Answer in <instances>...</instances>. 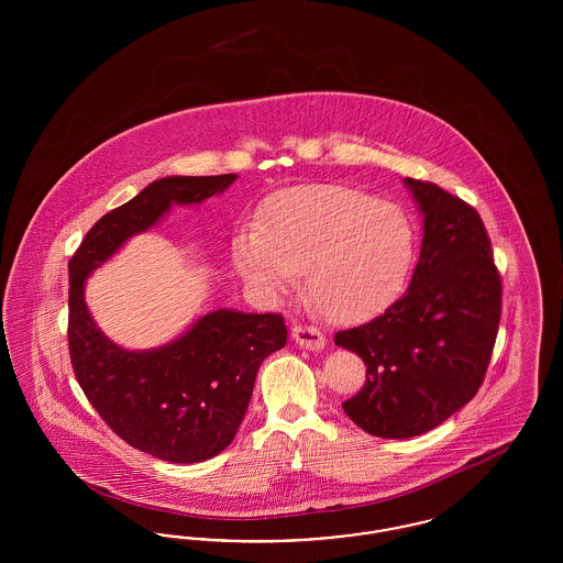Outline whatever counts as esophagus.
Instances as JSON below:
<instances>
[{"mask_svg":"<svg viewBox=\"0 0 563 563\" xmlns=\"http://www.w3.org/2000/svg\"><path fill=\"white\" fill-rule=\"evenodd\" d=\"M291 333H294L295 344L301 349H324V335H322L321 329H317L312 324H295Z\"/></svg>","mask_w":563,"mask_h":563,"instance_id":"1","label":"esophagus"}]
</instances>
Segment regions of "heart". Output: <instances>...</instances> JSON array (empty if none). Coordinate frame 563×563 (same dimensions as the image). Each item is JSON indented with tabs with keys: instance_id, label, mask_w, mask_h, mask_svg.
Here are the masks:
<instances>
[{
	"instance_id": "obj_1",
	"label": "heart",
	"mask_w": 563,
	"mask_h": 563,
	"mask_svg": "<svg viewBox=\"0 0 563 563\" xmlns=\"http://www.w3.org/2000/svg\"><path fill=\"white\" fill-rule=\"evenodd\" d=\"M257 225L234 239L236 272L264 291H285L303 269L308 299L329 321H363L384 310L416 253V230L401 207L344 186L278 191Z\"/></svg>"
}]
</instances>
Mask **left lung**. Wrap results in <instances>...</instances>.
Masks as SVG:
<instances>
[{
	"label": "left lung",
	"mask_w": 563,
	"mask_h": 563,
	"mask_svg": "<svg viewBox=\"0 0 563 563\" xmlns=\"http://www.w3.org/2000/svg\"><path fill=\"white\" fill-rule=\"evenodd\" d=\"M405 184L424 214L411 283L374 321L335 333V344L367 365L365 386L342 407L384 439L429 432L477 395L503 312V280L479 213L437 184Z\"/></svg>",
	"instance_id": "1"
}]
</instances>
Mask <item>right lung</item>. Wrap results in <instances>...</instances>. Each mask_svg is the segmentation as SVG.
<instances>
[{
  "label": "right lung",
  "mask_w": 563,
  "mask_h": 563,
  "mask_svg": "<svg viewBox=\"0 0 563 563\" xmlns=\"http://www.w3.org/2000/svg\"><path fill=\"white\" fill-rule=\"evenodd\" d=\"M236 175L164 177L103 214L69 260L67 342L86 399L120 439L166 462L223 452L241 427L262 361L287 344L283 314L214 310L156 350L120 349L84 303L88 274L177 205H198Z\"/></svg>",
  "instance_id": "obj_1"
}]
</instances>
